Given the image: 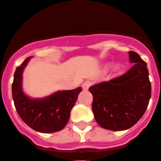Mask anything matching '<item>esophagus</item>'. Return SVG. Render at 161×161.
<instances>
[{
    "instance_id": "obj_1",
    "label": "esophagus",
    "mask_w": 161,
    "mask_h": 161,
    "mask_svg": "<svg viewBox=\"0 0 161 161\" xmlns=\"http://www.w3.org/2000/svg\"><path fill=\"white\" fill-rule=\"evenodd\" d=\"M91 84H92V83H91V81H85V82L83 83V84H82V87H83L84 90H88V89L91 86Z\"/></svg>"
}]
</instances>
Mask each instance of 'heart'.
Returning <instances> with one entry per match:
<instances>
[{"label":"heart","instance_id":"1","mask_svg":"<svg viewBox=\"0 0 161 161\" xmlns=\"http://www.w3.org/2000/svg\"><path fill=\"white\" fill-rule=\"evenodd\" d=\"M115 70H119V66H115Z\"/></svg>","mask_w":161,"mask_h":161}]
</instances>
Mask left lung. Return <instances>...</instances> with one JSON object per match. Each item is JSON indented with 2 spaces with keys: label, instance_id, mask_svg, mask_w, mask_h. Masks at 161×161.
Instances as JSON below:
<instances>
[{
  "label": "left lung",
  "instance_id": "8db88e82",
  "mask_svg": "<svg viewBox=\"0 0 161 161\" xmlns=\"http://www.w3.org/2000/svg\"><path fill=\"white\" fill-rule=\"evenodd\" d=\"M135 64L123 75L92 85V111L102 128L121 131L133 127L144 115L151 97V83L145 61L129 52Z\"/></svg>",
  "mask_w": 161,
  "mask_h": 161
}]
</instances>
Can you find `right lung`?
Segmentation results:
<instances>
[{"label": "right lung", "instance_id": "right-lung-1", "mask_svg": "<svg viewBox=\"0 0 161 161\" xmlns=\"http://www.w3.org/2000/svg\"><path fill=\"white\" fill-rule=\"evenodd\" d=\"M25 59L17 67L14 75L12 96L16 111L30 128L40 133H54L62 130L69 121L70 110L77 101L82 88L58 91L42 99H32L23 93L22 72L29 61Z\"/></svg>", "mask_w": 161, "mask_h": 161}]
</instances>
